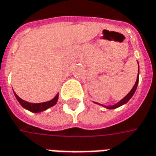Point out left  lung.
Masks as SVG:
<instances>
[{"label": "left lung", "instance_id": "obj_1", "mask_svg": "<svg viewBox=\"0 0 156 156\" xmlns=\"http://www.w3.org/2000/svg\"><path fill=\"white\" fill-rule=\"evenodd\" d=\"M137 63H138V62H137ZM138 68H139V63H138ZM138 81H139V69H138V75H137V78H136V83H135L134 87H132V89L129 91V93L128 94L126 95L125 97H124L122 100L119 101L118 103H116L114 105H101V104H99V103H96L94 102L95 104H98V105H101V106H104L105 108H107V109H116V108H118V107H119L121 105H124V104H126L128 101H129L130 99H131V97L133 96V94H135V92L136 90V87H137V85H138Z\"/></svg>", "mask_w": 156, "mask_h": 156}]
</instances>
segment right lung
Segmentation results:
<instances>
[{
	"label": "right lung",
	"mask_w": 156,
	"mask_h": 156,
	"mask_svg": "<svg viewBox=\"0 0 156 156\" xmlns=\"http://www.w3.org/2000/svg\"><path fill=\"white\" fill-rule=\"evenodd\" d=\"M14 95H15L16 99L19 101V103L22 105V107H24L25 109L28 110V111H30L32 112L37 113V112H44V111H45L48 108H51V107L56 105V103H57V100H58L59 94H57L52 100L46 101V102H42V103H30V102H27L26 100L20 99L15 93H14Z\"/></svg>",
	"instance_id": "add662e5"
}]
</instances>
